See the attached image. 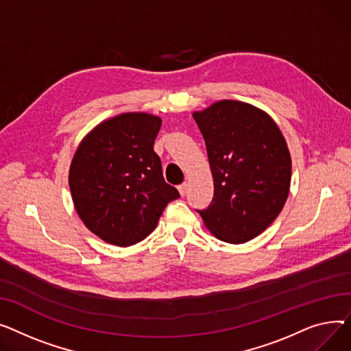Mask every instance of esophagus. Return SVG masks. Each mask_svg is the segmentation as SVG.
<instances>
[{"instance_id":"34e87169","label":"esophagus","mask_w":351,"mask_h":351,"mask_svg":"<svg viewBox=\"0 0 351 351\" xmlns=\"http://www.w3.org/2000/svg\"><path fill=\"white\" fill-rule=\"evenodd\" d=\"M178 191H180V194L184 197L185 194H187V191H189V184H187V182L180 184V185H178Z\"/></svg>"}]
</instances>
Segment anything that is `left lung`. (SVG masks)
Masks as SVG:
<instances>
[{"label": "left lung", "mask_w": 351, "mask_h": 351, "mask_svg": "<svg viewBox=\"0 0 351 351\" xmlns=\"http://www.w3.org/2000/svg\"><path fill=\"white\" fill-rule=\"evenodd\" d=\"M193 116L214 177L213 201L197 213L218 239L251 241L275 221L289 194L286 141L269 116L243 101L221 100Z\"/></svg>", "instance_id": "left-lung-1"}]
</instances>
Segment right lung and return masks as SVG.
<instances>
[{"mask_svg": "<svg viewBox=\"0 0 351 351\" xmlns=\"http://www.w3.org/2000/svg\"><path fill=\"white\" fill-rule=\"evenodd\" d=\"M161 119L125 113L103 121L80 143L71 164L75 208L108 243L129 246L156 228L180 193L162 177L154 140Z\"/></svg>", "mask_w": 351, "mask_h": 351, "instance_id": "add662e5", "label": "right lung"}]
</instances>
